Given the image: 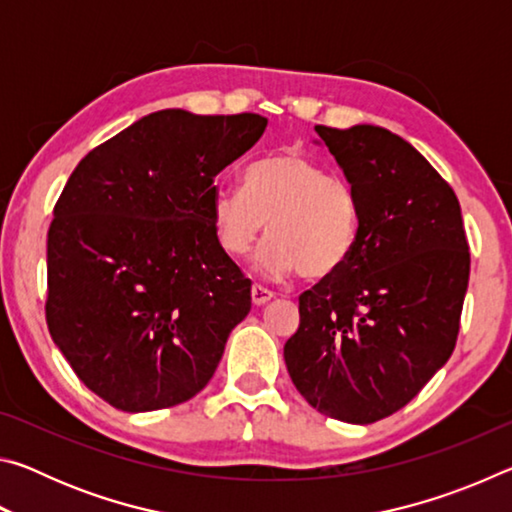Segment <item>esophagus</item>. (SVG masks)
<instances>
[{
	"label": "esophagus",
	"instance_id": "1",
	"mask_svg": "<svg viewBox=\"0 0 512 512\" xmlns=\"http://www.w3.org/2000/svg\"><path fill=\"white\" fill-rule=\"evenodd\" d=\"M273 296H275L273 291L259 287V284H255V287L250 289V298H253V302H255L257 307H262V305H266V302H271Z\"/></svg>",
	"mask_w": 512,
	"mask_h": 512
}]
</instances>
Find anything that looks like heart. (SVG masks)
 Here are the masks:
<instances>
[{
  "label": "heart",
  "instance_id": "b5f03b06",
  "mask_svg": "<svg viewBox=\"0 0 512 512\" xmlns=\"http://www.w3.org/2000/svg\"><path fill=\"white\" fill-rule=\"evenodd\" d=\"M216 244L232 259L255 257L259 273L275 280L300 271L311 280L348 264L359 239V198L343 176L302 153H273L244 171V192L219 189L210 205Z\"/></svg>",
  "mask_w": 512,
  "mask_h": 512
}]
</instances>
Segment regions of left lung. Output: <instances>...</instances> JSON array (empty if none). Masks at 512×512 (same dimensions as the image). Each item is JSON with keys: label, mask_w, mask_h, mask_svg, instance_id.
<instances>
[{"label": "left lung", "mask_w": 512, "mask_h": 512, "mask_svg": "<svg viewBox=\"0 0 512 512\" xmlns=\"http://www.w3.org/2000/svg\"><path fill=\"white\" fill-rule=\"evenodd\" d=\"M316 133L357 192L361 225L348 264L300 296L284 361L314 409L370 424L452 357L470 246L454 189L400 135L370 124Z\"/></svg>", "instance_id": "left-lung-1"}]
</instances>
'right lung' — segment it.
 I'll list each match as a JSON object with an SVG mask.
<instances>
[{"instance_id":"obj_1","label":"right lung","mask_w":512,"mask_h":512,"mask_svg":"<svg viewBox=\"0 0 512 512\" xmlns=\"http://www.w3.org/2000/svg\"><path fill=\"white\" fill-rule=\"evenodd\" d=\"M268 119L169 108L135 121L72 171L47 235V325L92 393L128 413L203 391L250 280L216 244L214 178Z\"/></svg>"}]
</instances>
